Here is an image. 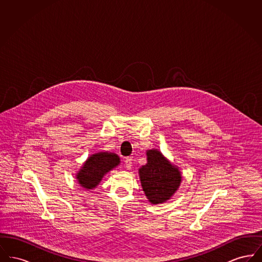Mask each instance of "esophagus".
Returning a JSON list of instances; mask_svg holds the SVG:
<instances>
[{"label":"esophagus","mask_w":262,"mask_h":262,"mask_svg":"<svg viewBox=\"0 0 262 262\" xmlns=\"http://www.w3.org/2000/svg\"><path fill=\"white\" fill-rule=\"evenodd\" d=\"M132 164H133L132 158L130 157H126L125 159V166L127 170H129L132 168Z\"/></svg>","instance_id":"34e87169"}]
</instances>
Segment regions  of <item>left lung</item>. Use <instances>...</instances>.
<instances>
[{"label": "left lung", "instance_id": "left-lung-1", "mask_svg": "<svg viewBox=\"0 0 262 262\" xmlns=\"http://www.w3.org/2000/svg\"><path fill=\"white\" fill-rule=\"evenodd\" d=\"M146 154L147 164L139 169L141 186L151 203H162L174 194L181 184L182 176L159 150H148Z\"/></svg>", "mask_w": 262, "mask_h": 262}]
</instances>
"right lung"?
<instances>
[{
	"instance_id": "1",
	"label": "right lung",
	"mask_w": 262,
	"mask_h": 262,
	"mask_svg": "<svg viewBox=\"0 0 262 262\" xmlns=\"http://www.w3.org/2000/svg\"><path fill=\"white\" fill-rule=\"evenodd\" d=\"M120 164V158L115 153L99 152L93 154L84 163L82 169L76 176L81 187L93 188L102 180L103 176Z\"/></svg>"
}]
</instances>
